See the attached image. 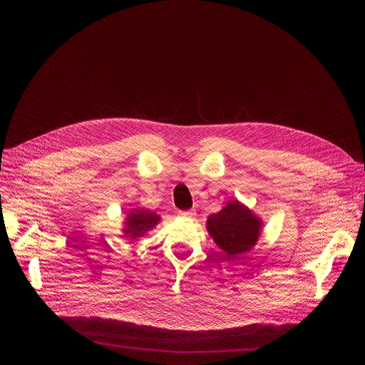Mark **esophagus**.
<instances>
[{"instance_id":"34e87169","label":"esophagus","mask_w":365,"mask_h":365,"mask_svg":"<svg viewBox=\"0 0 365 365\" xmlns=\"http://www.w3.org/2000/svg\"><path fill=\"white\" fill-rule=\"evenodd\" d=\"M179 215H180V217H183V218H193V217L196 215V212H195V211H192V210H190V211H180V212H179Z\"/></svg>"}]
</instances>
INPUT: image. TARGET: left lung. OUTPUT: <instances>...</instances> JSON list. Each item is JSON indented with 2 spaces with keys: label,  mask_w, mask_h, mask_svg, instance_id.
Wrapping results in <instances>:
<instances>
[{
  "label": "left lung",
  "mask_w": 365,
  "mask_h": 365,
  "mask_svg": "<svg viewBox=\"0 0 365 365\" xmlns=\"http://www.w3.org/2000/svg\"><path fill=\"white\" fill-rule=\"evenodd\" d=\"M263 221L238 200H231L217 214L207 217L206 228L227 259L241 258L258 241Z\"/></svg>",
  "instance_id": "1"
}]
</instances>
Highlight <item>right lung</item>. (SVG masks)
<instances>
[{"instance_id": "obj_1", "label": "right lung", "mask_w": 365, "mask_h": 365, "mask_svg": "<svg viewBox=\"0 0 365 365\" xmlns=\"http://www.w3.org/2000/svg\"><path fill=\"white\" fill-rule=\"evenodd\" d=\"M158 222H160V217L158 214L147 210H131L124 222V237L131 240L143 237L147 231L158 225Z\"/></svg>"}]
</instances>
